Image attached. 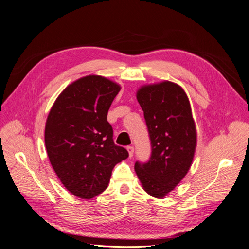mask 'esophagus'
<instances>
[{"label": "esophagus", "mask_w": 249, "mask_h": 249, "mask_svg": "<svg viewBox=\"0 0 249 249\" xmlns=\"http://www.w3.org/2000/svg\"><path fill=\"white\" fill-rule=\"evenodd\" d=\"M127 151L128 153H129V157H132L133 156V152H134V149L132 146H128L127 147Z\"/></svg>", "instance_id": "34e87169"}]
</instances>
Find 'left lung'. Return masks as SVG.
<instances>
[{
  "mask_svg": "<svg viewBox=\"0 0 249 249\" xmlns=\"http://www.w3.org/2000/svg\"><path fill=\"white\" fill-rule=\"evenodd\" d=\"M151 141L148 162L134 170L142 188L163 198L185 177L194 160L196 129L190 103L182 88L172 82L146 85L136 92Z\"/></svg>",
  "mask_w": 249,
  "mask_h": 249,
  "instance_id": "1",
  "label": "left lung"
}]
</instances>
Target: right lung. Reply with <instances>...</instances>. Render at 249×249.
I'll list each match as a JSON object with an SVG mask.
<instances>
[{"mask_svg": "<svg viewBox=\"0 0 249 249\" xmlns=\"http://www.w3.org/2000/svg\"><path fill=\"white\" fill-rule=\"evenodd\" d=\"M121 87L100 75L70 84L47 116L44 141L60 181L72 195L90 199L107 189L115 165L128 157L115 145L107 111Z\"/></svg>", "mask_w": 249, "mask_h": 249, "instance_id": "add662e5", "label": "right lung"}]
</instances>
